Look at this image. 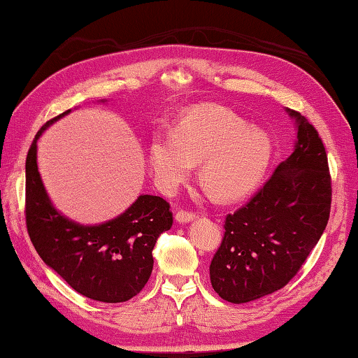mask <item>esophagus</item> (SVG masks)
<instances>
[{
	"label": "esophagus",
	"instance_id": "1",
	"mask_svg": "<svg viewBox=\"0 0 358 358\" xmlns=\"http://www.w3.org/2000/svg\"><path fill=\"white\" fill-rule=\"evenodd\" d=\"M194 218H196V215L192 213V212H185V210H179L176 213V217H174V220H176L179 224H187V222L193 221Z\"/></svg>",
	"mask_w": 358,
	"mask_h": 358
}]
</instances>
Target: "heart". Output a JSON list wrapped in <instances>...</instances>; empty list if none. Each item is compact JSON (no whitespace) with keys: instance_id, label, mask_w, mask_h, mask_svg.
<instances>
[{"instance_id":"heart-1","label":"heart","mask_w":358,"mask_h":358,"mask_svg":"<svg viewBox=\"0 0 358 358\" xmlns=\"http://www.w3.org/2000/svg\"><path fill=\"white\" fill-rule=\"evenodd\" d=\"M271 156L273 141L265 131L221 107L185 113L170 137L157 136L150 146V165L162 190L173 192L201 162V184L220 201L251 193Z\"/></svg>"}]
</instances>
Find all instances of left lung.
Wrapping results in <instances>:
<instances>
[{"label":"left lung","mask_w":358,"mask_h":358,"mask_svg":"<svg viewBox=\"0 0 358 358\" xmlns=\"http://www.w3.org/2000/svg\"><path fill=\"white\" fill-rule=\"evenodd\" d=\"M294 150L246 206L224 222V238L210 263L215 292L245 304L292 280L327 226L332 187L324 145L301 113Z\"/></svg>","instance_id":"8db88e82"}]
</instances>
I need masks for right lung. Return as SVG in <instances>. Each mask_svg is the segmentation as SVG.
I'll list each match as a JSON object with an SVG mask.
<instances>
[{"label":"right lung","mask_w":358,"mask_h":358,"mask_svg":"<svg viewBox=\"0 0 358 358\" xmlns=\"http://www.w3.org/2000/svg\"><path fill=\"white\" fill-rule=\"evenodd\" d=\"M104 103V101H103ZM37 132L26 157V226L34 248L74 292L99 302H124L141 292L152 273V249L170 231V204L140 194L131 207L101 224H80L60 213L45 190L37 166Z\"/></svg>","instance_id":"obj_1"}]
</instances>
